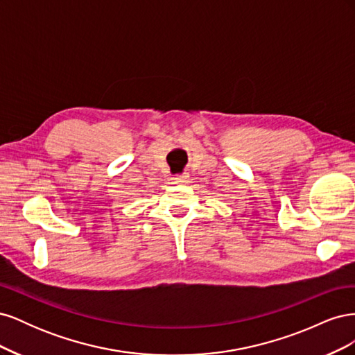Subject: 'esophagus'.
Wrapping results in <instances>:
<instances>
[{"instance_id": "esophagus-1", "label": "esophagus", "mask_w": 355, "mask_h": 355, "mask_svg": "<svg viewBox=\"0 0 355 355\" xmlns=\"http://www.w3.org/2000/svg\"><path fill=\"white\" fill-rule=\"evenodd\" d=\"M188 179H189L188 173H182V175H176L171 180H173L175 184H179V185H180V184H187Z\"/></svg>"}]
</instances>
